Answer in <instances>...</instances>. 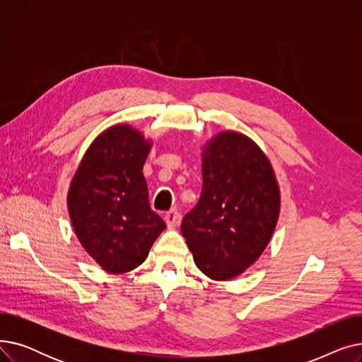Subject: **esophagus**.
Wrapping results in <instances>:
<instances>
[{
    "label": "esophagus",
    "instance_id": "1",
    "mask_svg": "<svg viewBox=\"0 0 362 362\" xmlns=\"http://www.w3.org/2000/svg\"><path fill=\"white\" fill-rule=\"evenodd\" d=\"M165 223H167V227L168 229H173V227H176L179 223H180V214L177 210H170L168 213H165Z\"/></svg>",
    "mask_w": 362,
    "mask_h": 362
}]
</instances>
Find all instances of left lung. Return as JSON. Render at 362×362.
Masks as SVG:
<instances>
[{
    "instance_id": "left-lung-1",
    "label": "left lung",
    "mask_w": 362,
    "mask_h": 362,
    "mask_svg": "<svg viewBox=\"0 0 362 362\" xmlns=\"http://www.w3.org/2000/svg\"><path fill=\"white\" fill-rule=\"evenodd\" d=\"M280 192L261 148L239 132H220L202 149V191L182 221L197 267L230 280L259 258L273 236Z\"/></svg>"
}]
</instances>
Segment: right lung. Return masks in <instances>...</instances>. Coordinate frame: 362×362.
<instances>
[{
    "mask_svg": "<svg viewBox=\"0 0 362 362\" xmlns=\"http://www.w3.org/2000/svg\"><path fill=\"white\" fill-rule=\"evenodd\" d=\"M151 145L129 124L111 126L90 144L70 183L67 206L74 233L111 274L136 269L165 229L151 210L142 173Z\"/></svg>",
    "mask_w": 362,
    "mask_h": 362,
    "instance_id": "obj_1",
    "label": "right lung"
}]
</instances>
